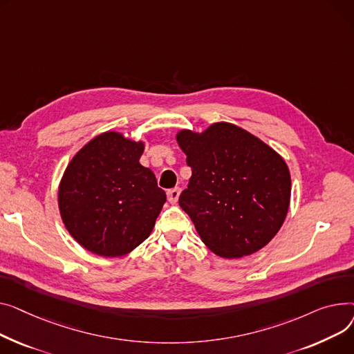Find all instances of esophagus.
<instances>
[{"instance_id": "esophagus-1", "label": "esophagus", "mask_w": 354, "mask_h": 354, "mask_svg": "<svg viewBox=\"0 0 354 354\" xmlns=\"http://www.w3.org/2000/svg\"><path fill=\"white\" fill-rule=\"evenodd\" d=\"M178 197H180V189L178 187H176V189H171L167 192V198L171 204H176L178 201Z\"/></svg>"}]
</instances>
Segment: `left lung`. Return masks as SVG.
<instances>
[{
    "label": "left lung",
    "instance_id": "8db88e82",
    "mask_svg": "<svg viewBox=\"0 0 354 354\" xmlns=\"http://www.w3.org/2000/svg\"><path fill=\"white\" fill-rule=\"evenodd\" d=\"M192 167L178 204L201 241L224 259L253 254L272 240L290 205L292 180L283 157L232 122L176 136Z\"/></svg>",
    "mask_w": 354,
    "mask_h": 354
}]
</instances>
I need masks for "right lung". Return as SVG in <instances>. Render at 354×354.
Listing matches in <instances>:
<instances>
[{
  "label": "right lung",
  "mask_w": 354,
  "mask_h": 354,
  "mask_svg": "<svg viewBox=\"0 0 354 354\" xmlns=\"http://www.w3.org/2000/svg\"><path fill=\"white\" fill-rule=\"evenodd\" d=\"M144 142L106 131L70 161L58 187V209L68 233L88 252L121 257L153 232L165 193L142 167Z\"/></svg>",
  "instance_id": "right-lung-1"
}]
</instances>
